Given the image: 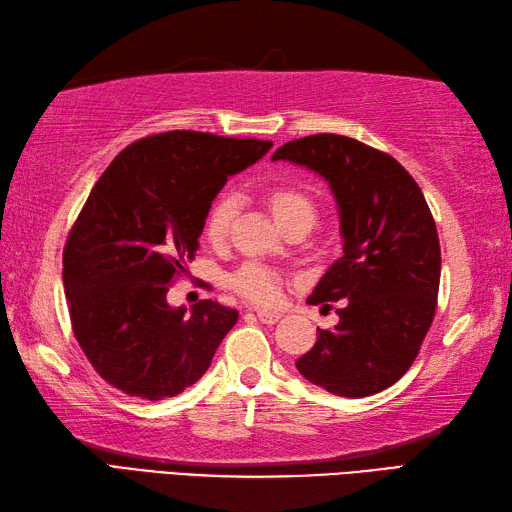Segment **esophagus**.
I'll return each mask as SVG.
<instances>
[{"instance_id":"obj_1","label":"esophagus","mask_w":512,"mask_h":512,"mask_svg":"<svg viewBox=\"0 0 512 512\" xmlns=\"http://www.w3.org/2000/svg\"><path fill=\"white\" fill-rule=\"evenodd\" d=\"M256 315H258V320L263 322V324H276L280 317H282L278 311H256Z\"/></svg>"}]
</instances>
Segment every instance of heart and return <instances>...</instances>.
I'll return each instance as SVG.
<instances>
[{
  "instance_id": "heart-1",
  "label": "heart",
  "mask_w": 512,
  "mask_h": 512,
  "mask_svg": "<svg viewBox=\"0 0 512 512\" xmlns=\"http://www.w3.org/2000/svg\"><path fill=\"white\" fill-rule=\"evenodd\" d=\"M265 199L282 227L293 221L313 223L315 219L313 201L298 188L269 186L265 190ZM232 217H234V199L232 195L223 192V195H219L212 201V206L206 212V219H203V234H206L210 243L223 241L227 232H230ZM227 282H230V287L241 295V298L260 306L276 304L282 293V278L278 271H274L263 263H256V260H249V263L238 267Z\"/></svg>"
}]
</instances>
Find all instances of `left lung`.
Listing matches in <instances>:
<instances>
[{"mask_svg": "<svg viewBox=\"0 0 512 512\" xmlns=\"http://www.w3.org/2000/svg\"><path fill=\"white\" fill-rule=\"evenodd\" d=\"M271 160L306 166L328 181L344 238V256L306 300H344L339 324L317 328L315 346L295 368L337 396L390 388L410 370L436 313L440 243L423 192L392 155L346 135L293 140Z\"/></svg>", "mask_w": 512, "mask_h": 512, "instance_id": "1", "label": "left lung"}]
</instances>
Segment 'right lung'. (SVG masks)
Segmentation results:
<instances>
[{
    "mask_svg": "<svg viewBox=\"0 0 512 512\" xmlns=\"http://www.w3.org/2000/svg\"><path fill=\"white\" fill-rule=\"evenodd\" d=\"M271 146L166 131L129 144L96 181L65 241L63 287L78 344L113 388L162 401L210 368L238 311L201 300L188 313L166 293L195 258L227 177Z\"/></svg>",
    "mask_w": 512,
    "mask_h": 512,
    "instance_id": "right-lung-1",
    "label": "right lung"
}]
</instances>
